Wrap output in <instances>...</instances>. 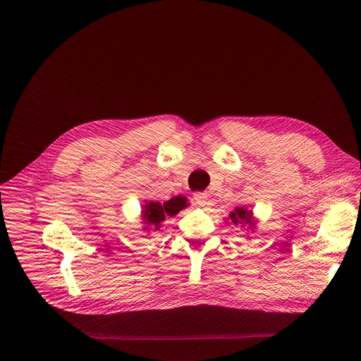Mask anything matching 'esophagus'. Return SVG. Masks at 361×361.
<instances>
[{
	"instance_id": "1",
	"label": "esophagus",
	"mask_w": 361,
	"mask_h": 361,
	"mask_svg": "<svg viewBox=\"0 0 361 361\" xmlns=\"http://www.w3.org/2000/svg\"><path fill=\"white\" fill-rule=\"evenodd\" d=\"M194 200L200 205V207H205V205L209 204V194L207 192H202V191L194 192Z\"/></svg>"
}]
</instances>
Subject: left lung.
<instances>
[{
    "label": "left lung",
    "mask_w": 361,
    "mask_h": 361,
    "mask_svg": "<svg viewBox=\"0 0 361 361\" xmlns=\"http://www.w3.org/2000/svg\"><path fill=\"white\" fill-rule=\"evenodd\" d=\"M230 219L234 224H252L254 221L251 220V212H247L244 209H235L234 213H230Z\"/></svg>",
    "instance_id": "1"
}]
</instances>
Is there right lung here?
Masks as SVG:
<instances>
[{
    "instance_id": "add662e5",
    "label": "right lung",
    "mask_w": 361,
    "mask_h": 361,
    "mask_svg": "<svg viewBox=\"0 0 361 361\" xmlns=\"http://www.w3.org/2000/svg\"><path fill=\"white\" fill-rule=\"evenodd\" d=\"M184 207H185V200L183 197L171 198L164 204L149 201L142 207V220L147 224L145 228L151 227L154 230H159L161 226V221H164L167 217H174Z\"/></svg>"
}]
</instances>
